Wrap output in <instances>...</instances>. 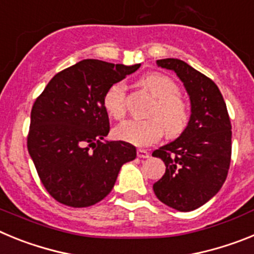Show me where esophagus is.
Wrapping results in <instances>:
<instances>
[{"label": "esophagus", "instance_id": "obj_1", "mask_svg": "<svg viewBox=\"0 0 254 254\" xmlns=\"http://www.w3.org/2000/svg\"><path fill=\"white\" fill-rule=\"evenodd\" d=\"M149 152L146 151V150H142V149H138L137 150V158L140 159H147L149 158Z\"/></svg>", "mask_w": 254, "mask_h": 254}]
</instances>
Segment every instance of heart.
I'll use <instances>...</instances> for the list:
<instances>
[{
    "label": "heart",
    "mask_w": 254,
    "mask_h": 254,
    "mask_svg": "<svg viewBox=\"0 0 254 254\" xmlns=\"http://www.w3.org/2000/svg\"><path fill=\"white\" fill-rule=\"evenodd\" d=\"M143 87L154 95L155 104L147 116L149 120H129L113 129L117 140L134 146H150L158 142L164 131L169 137H177L187 128L190 108L179 96V86L169 76L160 72H150L141 78ZM127 90L123 82H114L103 96V107L112 118L122 120L126 116Z\"/></svg>",
    "instance_id": "1"
}]
</instances>
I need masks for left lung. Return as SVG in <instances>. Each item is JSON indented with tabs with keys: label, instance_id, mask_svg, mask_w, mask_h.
<instances>
[{
	"label": "left lung",
	"instance_id": "1",
	"mask_svg": "<svg viewBox=\"0 0 254 254\" xmlns=\"http://www.w3.org/2000/svg\"><path fill=\"white\" fill-rule=\"evenodd\" d=\"M173 69L190 94L192 114L176 141L155 150L165 163L164 176L152 188L161 202L178 211L205 205L228 177L232 158V123L224 98L211 78L177 58L158 60Z\"/></svg>",
	"mask_w": 254,
	"mask_h": 254
}]
</instances>
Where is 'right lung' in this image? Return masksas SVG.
I'll list each match as a JSON object with an SVG mask.
<instances>
[{
    "label": "right lung",
    "instance_id": "right-lung-1",
    "mask_svg": "<svg viewBox=\"0 0 254 254\" xmlns=\"http://www.w3.org/2000/svg\"><path fill=\"white\" fill-rule=\"evenodd\" d=\"M140 64L84 60L53 76L35 99L28 151L40 182L62 205L87 207L113 188L121 167L136 158V147L107 141L109 118L103 96Z\"/></svg>",
    "mask_w": 254,
    "mask_h": 254
}]
</instances>
